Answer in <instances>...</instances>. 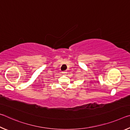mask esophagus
<instances>
[{
    "label": "esophagus",
    "mask_w": 130,
    "mask_h": 130,
    "mask_svg": "<svg viewBox=\"0 0 130 130\" xmlns=\"http://www.w3.org/2000/svg\"><path fill=\"white\" fill-rule=\"evenodd\" d=\"M62 73L63 74H65V73H67V70H64V71H62Z\"/></svg>",
    "instance_id": "34e87169"
}]
</instances>
